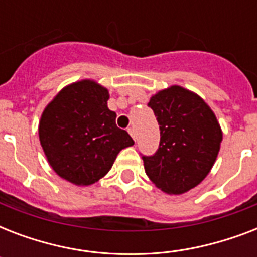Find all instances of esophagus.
I'll return each instance as SVG.
<instances>
[{
    "mask_svg": "<svg viewBox=\"0 0 257 257\" xmlns=\"http://www.w3.org/2000/svg\"><path fill=\"white\" fill-rule=\"evenodd\" d=\"M128 132H129V135L132 136L133 140L136 141V131H135V128H132V126H131V128H128Z\"/></svg>",
    "mask_w": 257,
    "mask_h": 257,
    "instance_id": "1",
    "label": "esophagus"
}]
</instances>
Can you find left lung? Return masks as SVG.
<instances>
[{
    "mask_svg": "<svg viewBox=\"0 0 257 257\" xmlns=\"http://www.w3.org/2000/svg\"><path fill=\"white\" fill-rule=\"evenodd\" d=\"M160 126L153 156H143L145 173L169 195L185 193L203 181L219 155L223 132L207 102L196 93L173 85L148 102Z\"/></svg>",
    "mask_w": 257,
    "mask_h": 257,
    "instance_id": "1",
    "label": "left lung"
}]
</instances>
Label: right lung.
Here are the masks:
<instances>
[{"mask_svg": "<svg viewBox=\"0 0 257 257\" xmlns=\"http://www.w3.org/2000/svg\"><path fill=\"white\" fill-rule=\"evenodd\" d=\"M108 89L92 80L65 86L42 112L38 135L50 167L76 185H90L112 168L121 149L135 144L116 125Z\"/></svg>", "mask_w": 257, "mask_h": 257, "instance_id": "1", "label": "right lung"}]
</instances>
